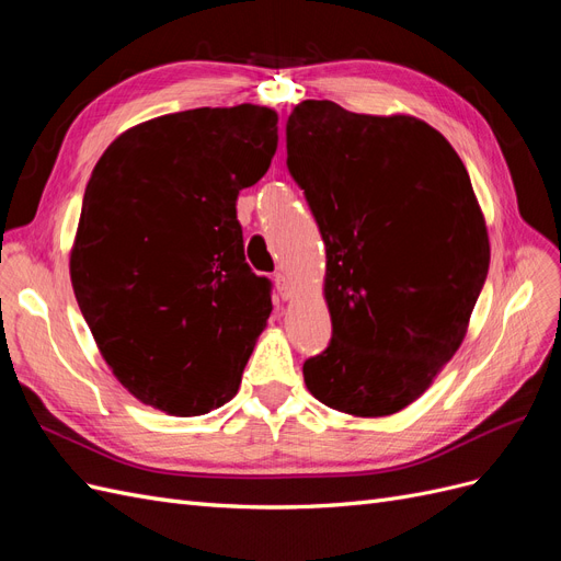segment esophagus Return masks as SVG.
Here are the masks:
<instances>
[{
	"instance_id": "1",
	"label": "esophagus",
	"mask_w": 561,
	"mask_h": 561,
	"mask_svg": "<svg viewBox=\"0 0 561 561\" xmlns=\"http://www.w3.org/2000/svg\"><path fill=\"white\" fill-rule=\"evenodd\" d=\"M276 287L283 299H290L293 297V285H290V278H287L285 274H278L276 276Z\"/></svg>"
}]
</instances>
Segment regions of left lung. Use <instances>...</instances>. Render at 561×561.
Segmentation results:
<instances>
[{"label":"left lung","instance_id":"1","mask_svg":"<svg viewBox=\"0 0 561 561\" xmlns=\"http://www.w3.org/2000/svg\"><path fill=\"white\" fill-rule=\"evenodd\" d=\"M287 168L325 243L332 342L304 363L311 396L379 419L404 410L463 344L489 271V233L466 165L412 114L304 100Z\"/></svg>","mask_w":561,"mask_h":561}]
</instances>
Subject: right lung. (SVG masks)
Instances as JSON below:
<instances>
[{"instance_id":"add662e5","label":"right lung","mask_w":561,"mask_h":561,"mask_svg":"<svg viewBox=\"0 0 561 561\" xmlns=\"http://www.w3.org/2000/svg\"><path fill=\"white\" fill-rule=\"evenodd\" d=\"M276 147V110L198 107L124 130L93 168L72 290L114 377L154 410L201 416L239 393L274 304L236 198Z\"/></svg>"}]
</instances>
